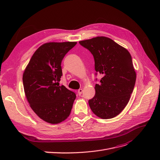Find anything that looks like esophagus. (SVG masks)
<instances>
[{"label":"esophagus","mask_w":160,"mask_h":160,"mask_svg":"<svg viewBox=\"0 0 160 160\" xmlns=\"http://www.w3.org/2000/svg\"><path fill=\"white\" fill-rule=\"evenodd\" d=\"M77 93H78V95H81L82 94V93H83V89H79L78 90V91H77Z\"/></svg>","instance_id":"34e87169"}]
</instances>
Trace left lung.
<instances>
[{
  "label": "left lung",
  "instance_id": "obj_1",
  "mask_svg": "<svg viewBox=\"0 0 160 160\" xmlns=\"http://www.w3.org/2000/svg\"><path fill=\"white\" fill-rule=\"evenodd\" d=\"M79 42L93 55L95 69L102 75L100 83L95 85L94 98L89 100V107L101 119L113 118L128 105L134 88L136 72L132 56L125 48L106 37Z\"/></svg>",
  "mask_w": 160,
  "mask_h": 160
}]
</instances>
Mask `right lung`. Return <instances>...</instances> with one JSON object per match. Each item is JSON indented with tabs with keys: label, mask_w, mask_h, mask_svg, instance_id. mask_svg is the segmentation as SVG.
I'll return each mask as SVG.
<instances>
[{
	"label": "right lung",
	"mask_w": 160,
	"mask_h": 160,
	"mask_svg": "<svg viewBox=\"0 0 160 160\" xmlns=\"http://www.w3.org/2000/svg\"><path fill=\"white\" fill-rule=\"evenodd\" d=\"M77 42H46L34 52L24 71V91L30 107L45 122L57 124L69 117L76 95L59 85L61 62Z\"/></svg>",
	"instance_id": "right-lung-1"
}]
</instances>
